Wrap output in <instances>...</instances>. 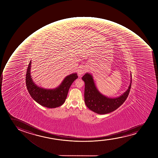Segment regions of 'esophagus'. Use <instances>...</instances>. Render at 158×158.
Here are the masks:
<instances>
[{"label": "esophagus", "mask_w": 158, "mask_h": 158, "mask_svg": "<svg viewBox=\"0 0 158 158\" xmlns=\"http://www.w3.org/2000/svg\"><path fill=\"white\" fill-rule=\"evenodd\" d=\"M85 68L83 66H80L78 70V75L80 76V75H82L84 73H85Z\"/></svg>", "instance_id": "1"}]
</instances>
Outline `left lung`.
Returning a JSON list of instances; mask_svg holds the SVG:
<instances>
[{
	"instance_id": "1",
	"label": "left lung",
	"mask_w": 158,
	"mask_h": 158,
	"mask_svg": "<svg viewBox=\"0 0 158 158\" xmlns=\"http://www.w3.org/2000/svg\"><path fill=\"white\" fill-rule=\"evenodd\" d=\"M131 81L127 90L119 97L108 98L103 96L96 88L92 75L85 73L82 77L85 83V102L87 107L98 114H105L114 111L123 105L129 94L131 87Z\"/></svg>"
}]
</instances>
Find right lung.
I'll return each mask as SVG.
<instances>
[{
	"instance_id": "right-lung-1",
	"label": "right lung",
	"mask_w": 158,
	"mask_h": 158,
	"mask_svg": "<svg viewBox=\"0 0 158 158\" xmlns=\"http://www.w3.org/2000/svg\"><path fill=\"white\" fill-rule=\"evenodd\" d=\"M31 61H30L26 76V84L31 97L39 105L48 108L60 106L65 102L69 88L78 76L76 73L66 77L58 87L54 89H46L35 84L30 75Z\"/></svg>"
}]
</instances>
